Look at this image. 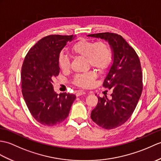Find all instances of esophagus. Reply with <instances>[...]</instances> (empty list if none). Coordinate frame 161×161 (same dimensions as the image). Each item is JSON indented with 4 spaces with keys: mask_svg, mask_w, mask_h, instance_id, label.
Listing matches in <instances>:
<instances>
[{
    "mask_svg": "<svg viewBox=\"0 0 161 161\" xmlns=\"http://www.w3.org/2000/svg\"><path fill=\"white\" fill-rule=\"evenodd\" d=\"M84 94H86V92L85 91H77L76 95L78 97V96H80V95H84Z\"/></svg>",
    "mask_w": 161,
    "mask_h": 161,
    "instance_id": "34e87169",
    "label": "esophagus"
}]
</instances>
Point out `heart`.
Masks as SVG:
<instances>
[{"label":"heart","mask_w":161,"mask_h":161,"mask_svg":"<svg viewBox=\"0 0 161 161\" xmlns=\"http://www.w3.org/2000/svg\"><path fill=\"white\" fill-rule=\"evenodd\" d=\"M71 52L77 56L86 58L89 66L103 71L108 68L111 62L112 51L108 44L102 40L92 42L87 40L78 41L71 48ZM58 64L64 72L69 71L70 67V59L67 55L60 53L58 58ZM97 74L93 70L77 74L74 77L73 82L77 86L89 88L93 85Z\"/></svg>","instance_id":"1"}]
</instances>
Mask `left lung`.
Segmentation results:
<instances>
[{"mask_svg": "<svg viewBox=\"0 0 161 161\" xmlns=\"http://www.w3.org/2000/svg\"><path fill=\"white\" fill-rule=\"evenodd\" d=\"M88 36L108 41L113 52V64L103 84L113 91L111 99L98 97L91 117L104 129L116 128L131 117L141 97L143 81L139 56L120 35L106 32Z\"/></svg>", "mask_w": 161, "mask_h": 161, "instance_id": "1", "label": "left lung"}]
</instances>
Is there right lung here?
Returning <instances> with one entry per match:
<instances>
[{
    "instance_id": "1",
    "label": "right lung",
    "mask_w": 161,
    "mask_h": 161,
    "mask_svg": "<svg viewBox=\"0 0 161 161\" xmlns=\"http://www.w3.org/2000/svg\"><path fill=\"white\" fill-rule=\"evenodd\" d=\"M75 37H44L30 48L22 64V95L33 118L44 125L53 126L64 121L76 98L66 92L58 95L53 87V78L59 73V53Z\"/></svg>"
}]
</instances>
